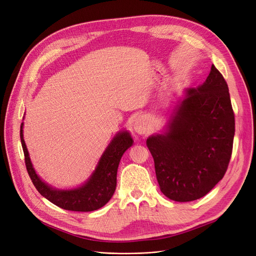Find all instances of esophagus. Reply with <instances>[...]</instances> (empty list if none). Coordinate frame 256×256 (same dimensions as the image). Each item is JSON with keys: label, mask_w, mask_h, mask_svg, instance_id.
Wrapping results in <instances>:
<instances>
[{"label": "esophagus", "mask_w": 256, "mask_h": 256, "mask_svg": "<svg viewBox=\"0 0 256 256\" xmlns=\"http://www.w3.org/2000/svg\"><path fill=\"white\" fill-rule=\"evenodd\" d=\"M134 130L138 134H146L150 131V128H151V125H150V121L146 116H138L133 124Z\"/></svg>", "instance_id": "34e87169"}]
</instances>
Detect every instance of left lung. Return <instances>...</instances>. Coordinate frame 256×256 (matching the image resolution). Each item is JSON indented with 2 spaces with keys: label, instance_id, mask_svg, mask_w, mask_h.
<instances>
[{
  "label": "left lung",
  "instance_id": "left-lung-1",
  "mask_svg": "<svg viewBox=\"0 0 256 256\" xmlns=\"http://www.w3.org/2000/svg\"><path fill=\"white\" fill-rule=\"evenodd\" d=\"M234 136L228 86L212 65L202 84L185 90L165 131L146 140L161 192L180 202L204 196L228 170Z\"/></svg>",
  "mask_w": 256,
  "mask_h": 256
}]
</instances>
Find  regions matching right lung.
I'll return each instance as SVG.
<instances>
[{
	"instance_id": "obj_1",
	"label": "right lung",
	"mask_w": 256,
	"mask_h": 256,
	"mask_svg": "<svg viewBox=\"0 0 256 256\" xmlns=\"http://www.w3.org/2000/svg\"><path fill=\"white\" fill-rule=\"evenodd\" d=\"M24 123L20 125V140L28 174L38 192L54 204L68 211L91 212L106 204L114 193L120 160L133 144L128 131H118L103 152L93 174L82 186L62 190L46 184L36 174L24 140Z\"/></svg>"
}]
</instances>
